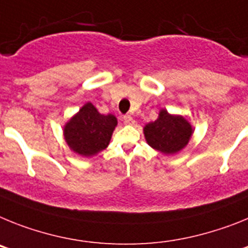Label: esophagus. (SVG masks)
<instances>
[{"label":"esophagus","instance_id":"obj_1","mask_svg":"<svg viewBox=\"0 0 248 248\" xmlns=\"http://www.w3.org/2000/svg\"><path fill=\"white\" fill-rule=\"evenodd\" d=\"M124 122L127 124H135V120H133L132 116L126 115V116H124Z\"/></svg>","mask_w":248,"mask_h":248}]
</instances>
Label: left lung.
Returning a JSON list of instances; mask_svg holds the SVG:
<instances>
[{
	"label": "left lung",
	"instance_id": "8db88e82",
	"mask_svg": "<svg viewBox=\"0 0 248 248\" xmlns=\"http://www.w3.org/2000/svg\"><path fill=\"white\" fill-rule=\"evenodd\" d=\"M146 142L154 150L163 155H176L188 145L193 135V127L184 116L171 115L162 108L156 121L145 124Z\"/></svg>",
	"mask_w": 248,
	"mask_h": 248
}]
</instances>
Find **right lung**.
Listing matches in <instances>:
<instances>
[{"label": "right lung", "instance_id": "right-lung-1", "mask_svg": "<svg viewBox=\"0 0 248 248\" xmlns=\"http://www.w3.org/2000/svg\"><path fill=\"white\" fill-rule=\"evenodd\" d=\"M116 126V116L102 115L91 102H87L64 124V141L76 155L96 156L109 145Z\"/></svg>", "mask_w": 248, "mask_h": 248}]
</instances>
